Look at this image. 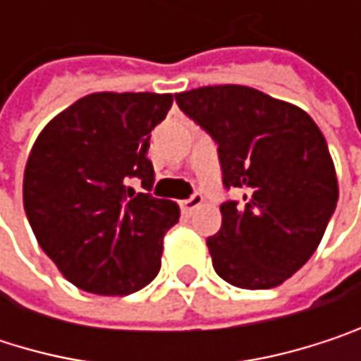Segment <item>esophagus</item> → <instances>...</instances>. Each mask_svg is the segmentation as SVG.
<instances>
[{
    "label": "esophagus",
    "mask_w": 361,
    "mask_h": 361,
    "mask_svg": "<svg viewBox=\"0 0 361 361\" xmlns=\"http://www.w3.org/2000/svg\"><path fill=\"white\" fill-rule=\"evenodd\" d=\"M202 200H204V198H202V194H198V192H196V194H194V196H190L188 200H181V211H183V213H192V211H196V209L202 204Z\"/></svg>",
    "instance_id": "1"
}]
</instances>
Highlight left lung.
Here are the masks:
<instances>
[{
	"mask_svg": "<svg viewBox=\"0 0 361 361\" xmlns=\"http://www.w3.org/2000/svg\"><path fill=\"white\" fill-rule=\"evenodd\" d=\"M180 109L215 142L226 188L247 200L221 204L207 238L219 278L238 288L280 286L318 249L338 200L324 135L303 109L247 85L176 94Z\"/></svg>",
	"mask_w": 361,
	"mask_h": 361,
	"instance_id": "1",
	"label": "left lung"
}]
</instances>
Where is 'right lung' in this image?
Listing matches in <instances>:
<instances>
[{
    "instance_id": "add662e5",
    "label": "right lung",
    "mask_w": 361,
    "mask_h": 361,
    "mask_svg": "<svg viewBox=\"0 0 361 361\" xmlns=\"http://www.w3.org/2000/svg\"><path fill=\"white\" fill-rule=\"evenodd\" d=\"M171 94L83 96L56 114L31 148L23 200L39 247L77 288L123 297L161 269L163 238L180 207L148 192L150 131L167 116Z\"/></svg>"
}]
</instances>
